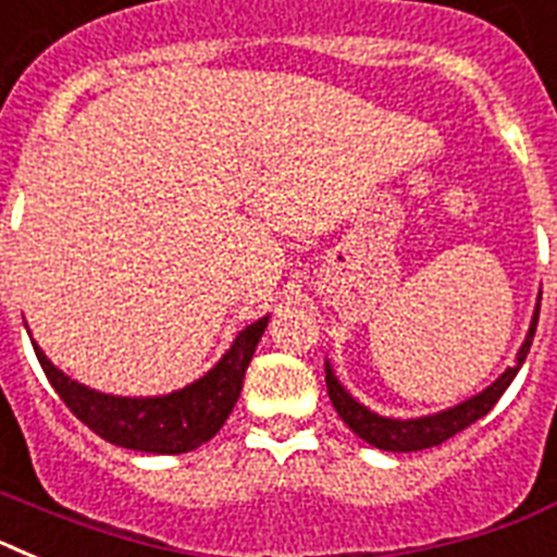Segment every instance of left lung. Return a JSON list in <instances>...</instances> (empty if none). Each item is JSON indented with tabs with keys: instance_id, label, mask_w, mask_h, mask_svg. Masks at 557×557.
<instances>
[{
	"instance_id": "8db88e82",
	"label": "left lung",
	"mask_w": 557,
	"mask_h": 557,
	"mask_svg": "<svg viewBox=\"0 0 557 557\" xmlns=\"http://www.w3.org/2000/svg\"><path fill=\"white\" fill-rule=\"evenodd\" d=\"M539 309H541V298L535 304V314L533 323H530V332L524 337L519 348V357H516V366L508 368V371L502 373L496 379L494 385L485 387L482 393L471 396L469 401H462V405L449 407L444 412H435V416H424V418H410V421H398V418H385L371 412L368 407H362L351 393H346V387L339 385L337 376L332 373L326 362V387H329V398H332L334 410L337 416L343 418L348 424V430L354 435H359L366 444L376 446V449L385 451H421V449H432V446H441L444 441L455 437L457 432H462L466 426H471L474 421H480L482 416H488L491 407L496 405L502 398V393L508 391L510 382L519 373L521 362L528 359L530 346H533L535 337V326H539Z\"/></svg>"
}]
</instances>
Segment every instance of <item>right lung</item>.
Segmentation results:
<instances>
[{
  "instance_id": "1",
  "label": "right lung",
  "mask_w": 557,
  "mask_h": 557,
  "mask_svg": "<svg viewBox=\"0 0 557 557\" xmlns=\"http://www.w3.org/2000/svg\"><path fill=\"white\" fill-rule=\"evenodd\" d=\"M264 329L268 318L245 326L236 334L234 346L206 376L186 385L184 391L152 398H125L91 391L58 371L36 343L33 348L49 385L55 387L63 405L102 441L122 449L150 451V455H184L211 441L225 424V418L231 416L236 398L243 393L245 371Z\"/></svg>"
}]
</instances>
